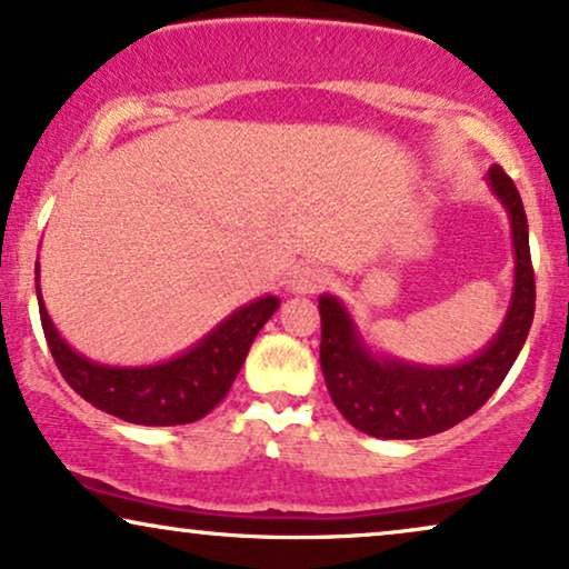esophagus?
Listing matches in <instances>:
<instances>
[{"instance_id": "1", "label": "esophagus", "mask_w": 569, "mask_h": 569, "mask_svg": "<svg viewBox=\"0 0 569 569\" xmlns=\"http://www.w3.org/2000/svg\"><path fill=\"white\" fill-rule=\"evenodd\" d=\"M328 283H330L328 270L318 268V264H299L289 280V291L297 293V297H307V293L322 291Z\"/></svg>"}]
</instances>
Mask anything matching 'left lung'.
I'll return each instance as SVG.
<instances>
[{
  "label": "left lung",
  "instance_id": "obj_1",
  "mask_svg": "<svg viewBox=\"0 0 569 569\" xmlns=\"http://www.w3.org/2000/svg\"><path fill=\"white\" fill-rule=\"evenodd\" d=\"M486 181L505 204L512 226L515 286L499 333L476 357L430 368L378 355L359 336L357 322L341 299L333 293L318 299L322 378L338 412L362 433L401 441L443 433L491 399L520 355L536 312L528 218L520 191L499 164L486 172Z\"/></svg>",
  "mask_w": 569,
  "mask_h": 569
}]
</instances>
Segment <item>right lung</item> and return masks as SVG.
Segmentation results:
<instances>
[{"label": "right lung", "mask_w": 569, "mask_h": 569, "mask_svg": "<svg viewBox=\"0 0 569 569\" xmlns=\"http://www.w3.org/2000/svg\"><path fill=\"white\" fill-rule=\"evenodd\" d=\"M36 297H39L41 328L62 378L89 405L133 426H186L212 412L239 376L254 336L280 305L272 293L254 299L218 322L189 351L168 362L114 368L78 355L57 333L41 299L39 262H36Z\"/></svg>", "instance_id": "1"}]
</instances>
